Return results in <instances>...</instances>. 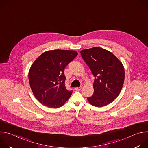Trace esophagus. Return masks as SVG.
<instances>
[{
    "instance_id": "esophagus-1",
    "label": "esophagus",
    "mask_w": 148,
    "mask_h": 148,
    "mask_svg": "<svg viewBox=\"0 0 148 148\" xmlns=\"http://www.w3.org/2000/svg\"><path fill=\"white\" fill-rule=\"evenodd\" d=\"M82 89V87H75V90H76V91H79V90H81Z\"/></svg>"
}]
</instances>
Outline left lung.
I'll use <instances>...</instances> for the list:
<instances>
[{"mask_svg": "<svg viewBox=\"0 0 148 148\" xmlns=\"http://www.w3.org/2000/svg\"><path fill=\"white\" fill-rule=\"evenodd\" d=\"M80 53L95 77L94 92L87 98L88 102L97 107L111 103L119 95L124 82L122 62L111 52L101 47L82 50Z\"/></svg>", "mask_w": 148, "mask_h": 148, "instance_id": "8db88e82", "label": "left lung"}]
</instances>
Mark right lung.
<instances>
[{
    "instance_id": "add662e5",
    "label": "right lung",
    "mask_w": 148,
    "mask_h": 148,
    "mask_svg": "<svg viewBox=\"0 0 148 148\" xmlns=\"http://www.w3.org/2000/svg\"><path fill=\"white\" fill-rule=\"evenodd\" d=\"M77 55L74 50H49L34 61L29 72V80L34 97L41 104L57 108L71 97L73 91L66 88L64 70Z\"/></svg>"
}]
</instances>
